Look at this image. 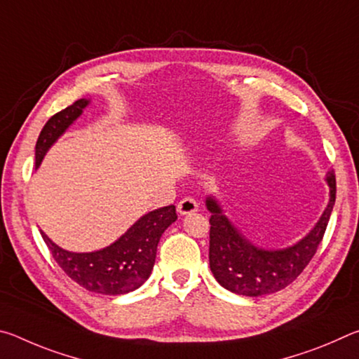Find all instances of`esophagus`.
<instances>
[{"label": "esophagus", "mask_w": 359, "mask_h": 359, "mask_svg": "<svg viewBox=\"0 0 359 359\" xmlns=\"http://www.w3.org/2000/svg\"><path fill=\"white\" fill-rule=\"evenodd\" d=\"M198 209H199V205H198L196 201H194L193 198H184L177 204V212H179L180 215L193 214V212H198Z\"/></svg>", "instance_id": "esophagus-1"}]
</instances>
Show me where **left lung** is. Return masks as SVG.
I'll return each instance as SVG.
<instances>
[{"label":"left lung","instance_id":"obj_1","mask_svg":"<svg viewBox=\"0 0 359 359\" xmlns=\"http://www.w3.org/2000/svg\"><path fill=\"white\" fill-rule=\"evenodd\" d=\"M330 204L320 222L306 238L283 250H263L250 244L236 229L214 198H208L210 210L209 261L217 282L229 291L244 296H263L280 291L294 282L311 263L323 241L336 203V175L327 174Z\"/></svg>","mask_w":359,"mask_h":359}]
</instances>
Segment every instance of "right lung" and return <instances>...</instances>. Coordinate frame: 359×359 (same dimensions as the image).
<instances>
[{
  "instance_id": "1",
  "label": "right lung",
  "mask_w": 359,
  "mask_h": 359,
  "mask_svg": "<svg viewBox=\"0 0 359 359\" xmlns=\"http://www.w3.org/2000/svg\"><path fill=\"white\" fill-rule=\"evenodd\" d=\"M87 104V100H77L47 120L36 142V166L41 165L48 147L63 135ZM175 220L177 214L174 205L149 212L112 245L92 253L63 250L42 231L41 236L53 259L71 280L95 293L118 296L135 291L147 280L154 269L161 234Z\"/></svg>"
}]
</instances>
